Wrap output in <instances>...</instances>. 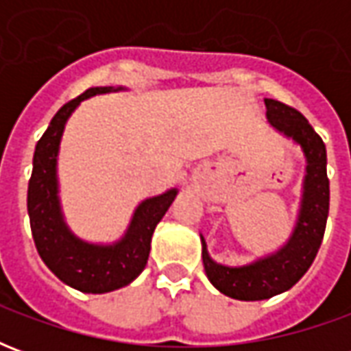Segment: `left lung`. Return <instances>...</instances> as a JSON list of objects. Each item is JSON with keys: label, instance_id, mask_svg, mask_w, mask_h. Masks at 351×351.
I'll return each instance as SVG.
<instances>
[{"label": "left lung", "instance_id": "8db88e82", "mask_svg": "<svg viewBox=\"0 0 351 351\" xmlns=\"http://www.w3.org/2000/svg\"><path fill=\"white\" fill-rule=\"evenodd\" d=\"M265 107L272 128L301 145L306 158V176L293 233L276 254L244 267H226L210 259L201 237L206 276L216 289L239 301H263L293 287L316 258L329 214L327 152L322 137L293 107L276 99H265Z\"/></svg>", "mask_w": 351, "mask_h": 351}]
</instances>
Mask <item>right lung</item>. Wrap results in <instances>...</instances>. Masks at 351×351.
<instances>
[{
  "label": "right lung",
  "mask_w": 351,
  "mask_h": 351,
  "mask_svg": "<svg viewBox=\"0 0 351 351\" xmlns=\"http://www.w3.org/2000/svg\"><path fill=\"white\" fill-rule=\"evenodd\" d=\"M123 90L112 86L88 88L58 110L50 125L37 141L34 154V171L27 184V214L39 256L67 286L84 293H107L131 284L145 271L154 229L175 201L176 190L158 197L146 199L137 206L122 241L101 246L88 244L75 237L65 226L58 201L56 161L65 122L80 101L97 93Z\"/></svg>",
  "instance_id": "obj_1"
}]
</instances>
